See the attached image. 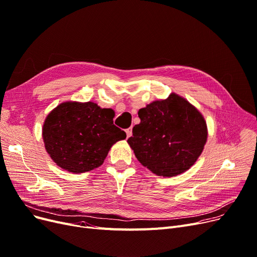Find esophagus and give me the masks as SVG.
<instances>
[{
  "label": "esophagus",
  "instance_id": "obj_1",
  "mask_svg": "<svg viewBox=\"0 0 257 257\" xmlns=\"http://www.w3.org/2000/svg\"><path fill=\"white\" fill-rule=\"evenodd\" d=\"M126 135H127V138H130V137H131V135H132V128L126 129Z\"/></svg>",
  "mask_w": 257,
  "mask_h": 257
}]
</instances>
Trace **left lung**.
<instances>
[{
  "instance_id": "8db88e82",
  "label": "left lung",
  "mask_w": 257,
  "mask_h": 257,
  "mask_svg": "<svg viewBox=\"0 0 257 257\" xmlns=\"http://www.w3.org/2000/svg\"><path fill=\"white\" fill-rule=\"evenodd\" d=\"M141 122L128 144L139 162L160 176L187 171L202 154L208 138L202 113L187 99L171 93L139 110Z\"/></svg>"
}]
</instances>
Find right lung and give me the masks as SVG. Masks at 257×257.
<instances>
[{
  "mask_svg": "<svg viewBox=\"0 0 257 257\" xmlns=\"http://www.w3.org/2000/svg\"><path fill=\"white\" fill-rule=\"evenodd\" d=\"M114 111L93 102H65L55 107L43 125L45 149L61 168L83 173L101 166L112 145L126 139L113 124Z\"/></svg>",
  "mask_w": 257,
  "mask_h": 257,
  "instance_id": "right-lung-1",
  "label": "right lung"
}]
</instances>
